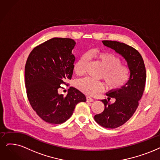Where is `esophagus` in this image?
Listing matches in <instances>:
<instances>
[{
  "mask_svg": "<svg viewBox=\"0 0 160 160\" xmlns=\"http://www.w3.org/2000/svg\"><path fill=\"white\" fill-rule=\"evenodd\" d=\"M93 101H94L93 98H91L90 97H87V102H92Z\"/></svg>",
  "mask_w": 160,
  "mask_h": 160,
  "instance_id": "1",
  "label": "esophagus"
}]
</instances>
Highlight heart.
Here are the masks:
<instances>
[{"label":"heart","instance_id":"heart-1","mask_svg":"<svg viewBox=\"0 0 160 160\" xmlns=\"http://www.w3.org/2000/svg\"><path fill=\"white\" fill-rule=\"evenodd\" d=\"M88 54L94 57L103 68L100 77L104 79L110 90H118L127 83L130 78V69L121 64L122 62L119 57L105 51H92ZM88 60V56L85 54L75 63L73 69L77 75H81L85 73ZM75 85L81 92L88 95H92L104 88V84L102 81L88 78L77 81Z\"/></svg>","mask_w":160,"mask_h":160}]
</instances>
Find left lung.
<instances>
[{
    "mask_svg": "<svg viewBox=\"0 0 160 160\" xmlns=\"http://www.w3.org/2000/svg\"><path fill=\"white\" fill-rule=\"evenodd\" d=\"M102 43L122 56L131 72L129 81L124 86L106 93L108 100H101L104 104V111L94 116V120L102 127L115 129L125 123L138 108L144 90L146 68L142 56L133 47L118 41H102ZM110 98L116 99L113 104H110Z\"/></svg>",
    "mask_w": 160,
    "mask_h": 160,
    "instance_id": "1",
    "label": "left lung"
}]
</instances>
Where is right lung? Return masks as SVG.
<instances>
[{"mask_svg": "<svg viewBox=\"0 0 160 160\" xmlns=\"http://www.w3.org/2000/svg\"><path fill=\"white\" fill-rule=\"evenodd\" d=\"M75 42L68 38H52L36 47L25 66L26 92L29 103L42 120L60 124L72 116L75 106L86 97L71 87L66 97L59 94L61 84L71 79L75 57Z\"/></svg>", "mask_w": 160, "mask_h": 160, "instance_id": "1", "label": "right lung"}]
</instances>
